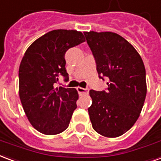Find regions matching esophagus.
Listing matches in <instances>:
<instances>
[{
	"label": "esophagus",
	"mask_w": 161,
	"mask_h": 161,
	"mask_svg": "<svg viewBox=\"0 0 161 161\" xmlns=\"http://www.w3.org/2000/svg\"><path fill=\"white\" fill-rule=\"evenodd\" d=\"M77 91L79 92L80 95H85L89 92V89L88 88H82V87H77Z\"/></svg>",
	"instance_id": "obj_1"
}]
</instances>
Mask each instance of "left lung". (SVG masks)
I'll use <instances>...</instances> for the list:
<instances>
[{"mask_svg": "<svg viewBox=\"0 0 161 161\" xmlns=\"http://www.w3.org/2000/svg\"><path fill=\"white\" fill-rule=\"evenodd\" d=\"M96 60L100 78L108 77L107 91L91 90L88 113L95 131L117 137L138 119L147 94L146 72L139 53L122 36L113 32H84Z\"/></svg>", "mask_w": 161, "mask_h": 161, "instance_id": "left-lung-1", "label": "left lung"}]
</instances>
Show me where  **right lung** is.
<instances>
[{
	"instance_id": "right-lung-1",
	"label": "right lung",
	"mask_w": 161,
	"mask_h": 161,
	"mask_svg": "<svg viewBox=\"0 0 161 161\" xmlns=\"http://www.w3.org/2000/svg\"><path fill=\"white\" fill-rule=\"evenodd\" d=\"M85 41L77 30H52L30 45L22 58L19 97L29 121L42 133L56 135L69 126L79 95L75 88L55 87V83L59 75L69 80L65 53Z\"/></svg>"
}]
</instances>
